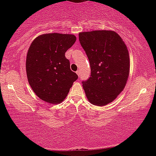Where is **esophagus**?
<instances>
[{
    "label": "esophagus",
    "instance_id": "1",
    "mask_svg": "<svg viewBox=\"0 0 156 156\" xmlns=\"http://www.w3.org/2000/svg\"><path fill=\"white\" fill-rule=\"evenodd\" d=\"M76 73H77V75H78V76H80V69H78V70H77V71H76Z\"/></svg>",
    "mask_w": 156,
    "mask_h": 156
}]
</instances>
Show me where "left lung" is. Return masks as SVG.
Listing matches in <instances>:
<instances>
[{"label":"left lung","mask_w":156,"mask_h":156,"mask_svg":"<svg viewBox=\"0 0 156 156\" xmlns=\"http://www.w3.org/2000/svg\"><path fill=\"white\" fill-rule=\"evenodd\" d=\"M79 42L91 68L90 77L81 81L87 99L96 105L108 104L122 92L129 76L126 45L116 32L105 30L80 33Z\"/></svg>","instance_id":"1"}]
</instances>
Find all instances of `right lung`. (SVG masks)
Segmentation results:
<instances>
[{"mask_svg": "<svg viewBox=\"0 0 156 156\" xmlns=\"http://www.w3.org/2000/svg\"><path fill=\"white\" fill-rule=\"evenodd\" d=\"M76 40L72 34H45L37 37L30 46L27 77L33 91L42 101L54 104L63 101L78 79L65 57L66 51Z\"/></svg>", "mask_w": 156, "mask_h": 156, "instance_id": "add662e5", "label": "right lung"}]
</instances>
